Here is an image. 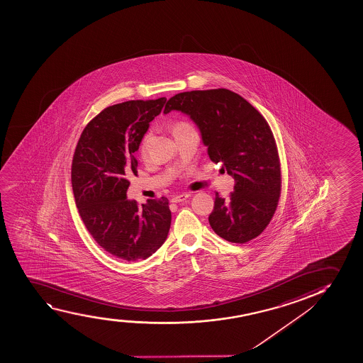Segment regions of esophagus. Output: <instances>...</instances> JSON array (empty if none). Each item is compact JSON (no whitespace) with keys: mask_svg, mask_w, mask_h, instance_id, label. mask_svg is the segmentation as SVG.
<instances>
[{"mask_svg":"<svg viewBox=\"0 0 363 363\" xmlns=\"http://www.w3.org/2000/svg\"><path fill=\"white\" fill-rule=\"evenodd\" d=\"M188 197H189V194H187V193H182V194H179V196L172 197L171 201H172V203H179V201H186V199H188Z\"/></svg>","mask_w":363,"mask_h":363,"instance_id":"34e87169","label":"esophagus"}]
</instances>
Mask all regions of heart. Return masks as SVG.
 Masks as SVG:
<instances>
[{"instance_id": "obj_1", "label": "heart", "mask_w": 363, "mask_h": 363, "mask_svg": "<svg viewBox=\"0 0 363 363\" xmlns=\"http://www.w3.org/2000/svg\"><path fill=\"white\" fill-rule=\"evenodd\" d=\"M188 125L187 123H177L175 125V130H179V128H182V127H186ZM149 140H150V132H147L145 135L142 137L140 139V143H139V152L140 154H145L147 150H148Z\"/></svg>"}]
</instances>
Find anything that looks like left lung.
Returning a JSON list of instances; mask_svg holds the SVG:
<instances>
[{
  "mask_svg": "<svg viewBox=\"0 0 363 363\" xmlns=\"http://www.w3.org/2000/svg\"><path fill=\"white\" fill-rule=\"evenodd\" d=\"M176 110L201 130L211 162H223L235 179L230 197L215 194L209 224L233 243L259 236L278 206L281 172L273 132L264 117L228 89L192 90L169 99L164 113Z\"/></svg>",
  "mask_w": 363,
  "mask_h": 363,
  "instance_id": "8db88e82",
  "label": "left lung"
}]
</instances>
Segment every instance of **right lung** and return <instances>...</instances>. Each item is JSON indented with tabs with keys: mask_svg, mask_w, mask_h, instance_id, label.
I'll return each mask as SVG.
<instances>
[{
	"mask_svg": "<svg viewBox=\"0 0 363 363\" xmlns=\"http://www.w3.org/2000/svg\"><path fill=\"white\" fill-rule=\"evenodd\" d=\"M166 98L130 100L105 108L86 125L72 160V189L85 228L99 246L125 262L147 259L170 230L167 198L138 206L127 199L137 175L135 152Z\"/></svg>",
	"mask_w": 363,
	"mask_h": 363,
	"instance_id": "obj_1",
	"label": "right lung"
}]
</instances>
